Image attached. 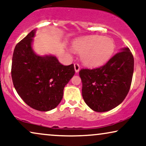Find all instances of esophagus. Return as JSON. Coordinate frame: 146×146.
I'll return each instance as SVG.
<instances>
[{"label":"esophagus","instance_id":"esophagus-1","mask_svg":"<svg viewBox=\"0 0 146 146\" xmlns=\"http://www.w3.org/2000/svg\"><path fill=\"white\" fill-rule=\"evenodd\" d=\"M74 68H75V71L76 73H78L79 71V69H80V66L78 63H75L74 64Z\"/></svg>","mask_w":146,"mask_h":146}]
</instances>
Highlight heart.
<instances>
[{"mask_svg":"<svg viewBox=\"0 0 146 146\" xmlns=\"http://www.w3.org/2000/svg\"><path fill=\"white\" fill-rule=\"evenodd\" d=\"M75 51L81 53V59L85 65L98 67L108 61L113 53L115 44L111 38L100 35L79 38L73 43Z\"/></svg>","mask_w":146,"mask_h":146,"instance_id":"b5f03b06","label":"heart"}]
</instances>
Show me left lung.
<instances>
[{"label": "left lung", "mask_w": 146, "mask_h": 146, "mask_svg": "<svg viewBox=\"0 0 146 146\" xmlns=\"http://www.w3.org/2000/svg\"><path fill=\"white\" fill-rule=\"evenodd\" d=\"M133 67V55L125 47L102 67L80 70L85 104L97 112L108 111L119 106L129 91Z\"/></svg>", "instance_id": "left-lung-1"}]
</instances>
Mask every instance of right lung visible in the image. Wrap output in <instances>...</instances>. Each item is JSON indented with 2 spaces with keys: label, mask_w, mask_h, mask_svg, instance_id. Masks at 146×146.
<instances>
[{
  "label": "right lung",
  "mask_w": 146,
  "mask_h": 146,
  "mask_svg": "<svg viewBox=\"0 0 146 146\" xmlns=\"http://www.w3.org/2000/svg\"><path fill=\"white\" fill-rule=\"evenodd\" d=\"M36 30H33L15 46L11 76L21 99L40 111L55 109L63 98V89L73 75V64L63 65L53 55L39 56L32 47Z\"/></svg>",
  "instance_id": "right-lung-1"
}]
</instances>
